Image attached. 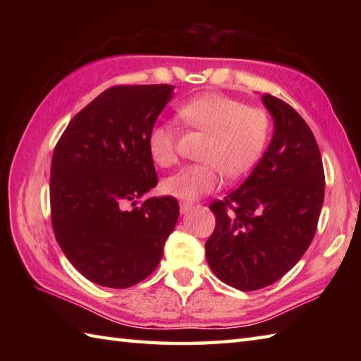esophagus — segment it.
<instances>
[{"instance_id": "34e87169", "label": "esophagus", "mask_w": 361, "mask_h": 361, "mask_svg": "<svg viewBox=\"0 0 361 361\" xmlns=\"http://www.w3.org/2000/svg\"><path fill=\"white\" fill-rule=\"evenodd\" d=\"M192 208H194L192 203H188V202L180 203V211H181V214H188L189 211H192Z\"/></svg>"}]
</instances>
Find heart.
Segmentation results:
<instances>
[{"instance_id":"b5f03b06","label":"heart","mask_w":361,"mask_h":361,"mask_svg":"<svg viewBox=\"0 0 361 361\" xmlns=\"http://www.w3.org/2000/svg\"><path fill=\"white\" fill-rule=\"evenodd\" d=\"M186 126L208 135L200 159L204 164L183 167L161 183L166 195L195 200L214 192L221 185V172L229 178L247 173L255 166L270 140L268 113L220 93L198 96L180 110ZM153 163L172 167L178 161L176 130L169 124H155L147 136Z\"/></svg>"}]
</instances>
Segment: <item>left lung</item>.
Returning a JSON list of instances; mask_svg holds the SVG:
<instances>
[{
    "mask_svg": "<svg viewBox=\"0 0 361 361\" xmlns=\"http://www.w3.org/2000/svg\"><path fill=\"white\" fill-rule=\"evenodd\" d=\"M273 137L242 185L214 202L216 229L204 243L217 278L242 291L281 279L302 257L324 202V169L312 130L281 99L262 96Z\"/></svg>",
    "mask_w": 361,
    "mask_h": 361,
    "instance_id": "obj_1",
    "label": "left lung"
}]
</instances>
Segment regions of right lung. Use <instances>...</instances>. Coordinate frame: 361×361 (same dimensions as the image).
Masks as SVG:
<instances>
[{
	"mask_svg": "<svg viewBox=\"0 0 361 361\" xmlns=\"http://www.w3.org/2000/svg\"><path fill=\"white\" fill-rule=\"evenodd\" d=\"M173 88L105 90L75 114L54 149V234L75 270L97 286L127 288L147 278L178 220L173 197L135 206L158 183L147 136Z\"/></svg>",
	"mask_w": 361,
	"mask_h": 361,
	"instance_id": "1",
	"label": "right lung"
}]
</instances>
